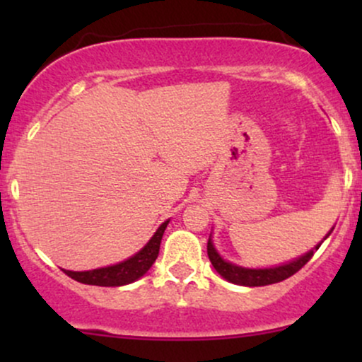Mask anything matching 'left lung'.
Here are the masks:
<instances>
[{"mask_svg": "<svg viewBox=\"0 0 362 362\" xmlns=\"http://www.w3.org/2000/svg\"><path fill=\"white\" fill-rule=\"evenodd\" d=\"M318 247L315 248V250H318ZM207 255H209V260H211V264H213V267L219 274H221L224 279L233 282V284L250 286V288H255V286L276 284V282L288 279V277L293 276V274H296L298 271H300L303 265L308 264L311 257H313V250L306 253V255L300 257L298 260H293V262H289V264L279 265V267L245 269V267H238V265H235V264H230V262H224L221 257H219V253L214 250L213 242H211V238H209V242H207Z\"/></svg>", "mask_w": 362, "mask_h": 362, "instance_id": "1", "label": "left lung"}]
</instances>
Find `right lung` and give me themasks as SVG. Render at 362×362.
Segmentation results:
<instances>
[{"label": "right lung", "instance_id": "1", "mask_svg": "<svg viewBox=\"0 0 362 362\" xmlns=\"http://www.w3.org/2000/svg\"><path fill=\"white\" fill-rule=\"evenodd\" d=\"M167 224L168 221H165L160 228H158L156 233L153 235V238L149 240L143 250H139L134 257H131V259L120 262V264L110 265V267L93 269V271H85V272L64 271V269H62V271H64L66 276H69L74 281L81 282V284L105 286V288H115V286L131 284V282L139 279L141 276H144V274L149 271V267L155 264L158 253H160L161 236L165 233Z\"/></svg>", "mask_w": 362, "mask_h": 362}]
</instances>
